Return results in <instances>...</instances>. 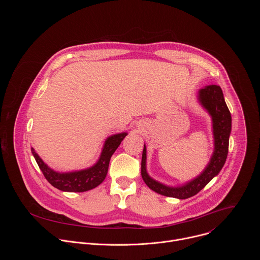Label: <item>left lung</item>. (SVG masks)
<instances>
[{
    "mask_svg": "<svg viewBox=\"0 0 260 260\" xmlns=\"http://www.w3.org/2000/svg\"><path fill=\"white\" fill-rule=\"evenodd\" d=\"M199 101L212 117L214 135V152L210 162L193 180L185 183L182 186L171 187L152 179L146 170V147L144 145L141 174L144 182L153 191L170 198L185 200L199 193L206 185L219 174L223 168L228 153L230 135L232 132V116L224 101L223 92L218 85H208L199 91Z\"/></svg>",
    "mask_w": 260,
    "mask_h": 260,
    "instance_id": "left-lung-1",
    "label": "left lung"
}]
</instances>
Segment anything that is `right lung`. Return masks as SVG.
Instances as JSON below:
<instances>
[{
    "instance_id": "right-lung-1",
    "label": "right lung",
    "mask_w": 260,
    "mask_h": 260,
    "mask_svg": "<svg viewBox=\"0 0 260 260\" xmlns=\"http://www.w3.org/2000/svg\"><path fill=\"white\" fill-rule=\"evenodd\" d=\"M126 135V133H120L109 137L105 141L101 156L96 164L88 169L76 172H55L35 152L34 148H31V153L44 177L53 187L67 192H84L95 188L105 180L108 173L110 158Z\"/></svg>"
}]
</instances>
